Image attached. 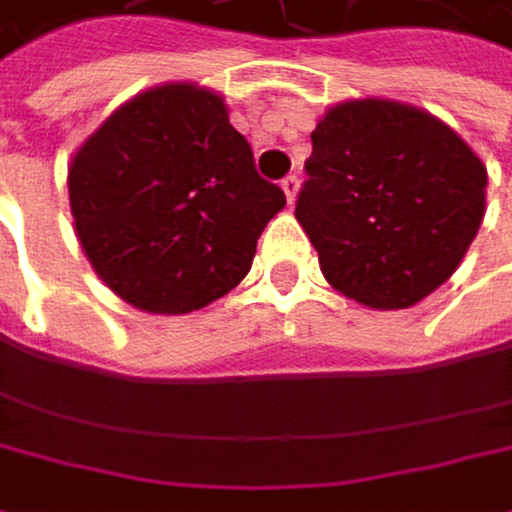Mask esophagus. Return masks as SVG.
I'll return each instance as SVG.
<instances>
[{
	"label": "esophagus",
	"instance_id": "obj_1",
	"mask_svg": "<svg viewBox=\"0 0 512 512\" xmlns=\"http://www.w3.org/2000/svg\"><path fill=\"white\" fill-rule=\"evenodd\" d=\"M282 191H285L288 203H294L297 200V191H300V178L297 175H285L282 178Z\"/></svg>",
	"mask_w": 512,
	"mask_h": 512
}]
</instances>
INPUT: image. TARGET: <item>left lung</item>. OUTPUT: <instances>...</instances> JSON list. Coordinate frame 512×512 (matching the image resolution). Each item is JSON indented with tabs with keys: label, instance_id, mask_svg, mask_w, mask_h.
Returning <instances> with one entry per match:
<instances>
[{
	"label": "left lung",
	"instance_id": "obj_1",
	"mask_svg": "<svg viewBox=\"0 0 512 512\" xmlns=\"http://www.w3.org/2000/svg\"><path fill=\"white\" fill-rule=\"evenodd\" d=\"M294 218L324 279L370 309H410L458 270L489 172L449 124L397 99H346L312 130Z\"/></svg>",
	"mask_w": 512,
	"mask_h": 512
}]
</instances>
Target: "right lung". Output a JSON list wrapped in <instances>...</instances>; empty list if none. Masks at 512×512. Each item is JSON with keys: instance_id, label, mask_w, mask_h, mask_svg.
Instances as JSON below:
<instances>
[{"instance_id": "obj_1", "label": "right lung", "mask_w": 512, "mask_h": 512, "mask_svg": "<svg viewBox=\"0 0 512 512\" xmlns=\"http://www.w3.org/2000/svg\"><path fill=\"white\" fill-rule=\"evenodd\" d=\"M69 209L90 267L124 303L185 315L248 276L285 194L254 169L221 93L166 81L81 142Z\"/></svg>"}]
</instances>
